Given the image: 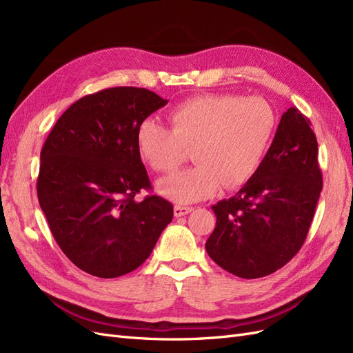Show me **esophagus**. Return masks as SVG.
<instances>
[{
	"label": "esophagus",
	"mask_w": 353,
	"mask_h": 353,
	"mask_svg": "<svg viewBox=\"0 0 353 353\" xmlns=\"http://www.w3.org/2000/svg\"><path fill=\"white\" fill-rule=\"evenodd\" d=\"M193 210V208H190V206H175L174 208V213H175V216L176 218H181V216H185V215H188V213Z\"/></svg>",
	"instance_id": "34e87169"
}]
</instances>
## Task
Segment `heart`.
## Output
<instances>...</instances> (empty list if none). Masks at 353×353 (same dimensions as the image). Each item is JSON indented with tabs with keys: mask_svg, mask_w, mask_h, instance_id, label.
Wrapping results in <instances>:
<instances>
[{
	"mask_svg": "<svg viewBox=\"0 0 353 353\" xmlns=\"http://www.w3.org/2000/svg\"><path fill=\"white\" fill-rule=\"evenodd\" d=\"M170 128L152 117L135 132L138 156L154 172L169 174L193 148L194 168L160 181L159 193L175 203L212 197L222 185L237 188L261 168L275 132V112L261 97L196 95L168 114Z\"/></svg>",
	"mask_w": 353,
	"mask_h": 353,
	"instance_id": "heart-1",
	"label": "heart"
}]
</instances>
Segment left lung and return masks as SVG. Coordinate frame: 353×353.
Instances as JSON below:
<instances>
[{
    "label": "left lung",
    "instance_id": "left-lung-1",
    "mask_svg": "<svg viewBox=\"0 0 353 353\" xmlns=\"http://www.w3.org/2000/svg\"><path fill=\"white\" fill-rule=\"evenodd\" d=\"M296 108L283 113L270 150L236 196L212 206L216 227L206 252L240 279H261L302 248L323 190L318 143Z\"/></svg>",
    "mask_w": 353,
    "mask_h": 353
}]
</instances>
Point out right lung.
<instances>
[{"mask_svg":"<svg viewBox=\"0 0 353 353\" xmlns=\"http://www.w3.org/2000/svg\"><path fill=\"white\" fill-rule=\"evenodd\" d=\"M168 104L153 91L116 87L85 95L60 116L41 150L39 206L60 249L79 270L114 279L137 270L172 221L138 156L141 121Z\"/></svg>","mask_w":353,"mask_h":353,"instance_id":"obj_1","label":"right lung"}]
</instances>
